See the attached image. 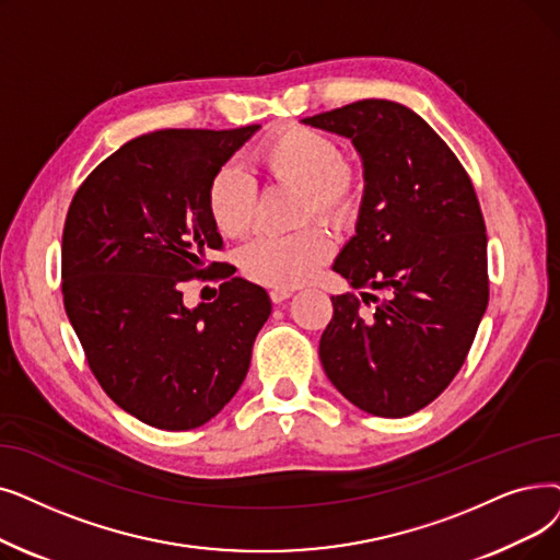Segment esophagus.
<instances>
[{"label": "esophagus", "mask_w": 560, "mask_h": 560, "mask_svg": "<svg viewBox=\"0 0 560 560\" xmlns=\"http://www.w3.org/2000/svg\"><path fill=\"white\" fill-rule=\"evenodd\" d=\"M288 298H293V290H288V288H275L272 293H270V300H272L275 304H281V302H285Z\"/></svg>", "instance_id": "obj_1"}]
</instances>
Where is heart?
Returning <instances> with one entry per match:
<instances>
[{"label":"heart","instance_id":"1","mask_svg":"<svg viewBox=\"0 0 560 560\" xmlns=\"http://www.w3.org/2000/svg\"><path fill=\"white\" fill-rule=\"evenodd\" d=\"M258 162L275 180L293 183L306 191V212L329 222H348L359 208V185L343 151L329 137L308 128H288L258 149ZM208 210L224 235H240L252 226L256 180L240 164H224L208 187ZM331 237L311 226L298 233H260L240 252V267L249 279L293 288L313 277L329 258Z\"/></svg>","mask_w":560,"mask_h":560}]
</instances>
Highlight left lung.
Masks as SVG:
<instances>
[{
  "instance_id": "8db88e82",
  "label": "left lung",
  "mask_w": 560,
  "mask_h": 560,
  "mask_svg": "<svg viewBox=\"0 0 560 560\" xmlns=\"http://www.w3.org/2000/svg\"><path fill=\"white\" fill-rule=\"evenodd\" d=\"M352 141L363 166L354 235L334 260L350 288L382 290L371 318L331 298L320 338L331 384L373 417H409L462 369L490 300L488 235L474 185L446 141L392 101L302 118Z\"/></svg>"
}]
</instances>
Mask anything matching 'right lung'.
<instances>
[{
	"mask_svg": "<svg viewBox=\"0 0 560 560\" xmlns=\"http://www.w3.org/2000/svg\"><path fill=\"white\" fill-rule=\"evenodd\" d=\"M258 130L141 135L95 166L68 208L66 315L105 394L145 425L191 430L220 415L272 313L265 288L226 262L207 275L223 279L220 299L182 302V283L222 247L210 180Z\"/></svg>",
	"mask_w": 560,
	"mask_h": 560,
	"instance_id": "add662e5",
	"label": "right lung"
}]
</instances>
